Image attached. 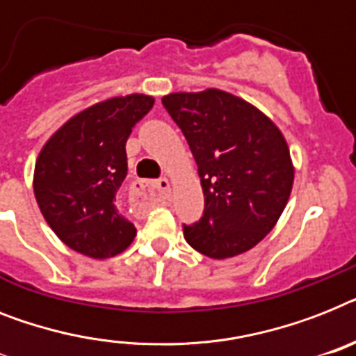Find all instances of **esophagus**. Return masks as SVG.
<instances>
[{
    "mask_svg": "<svg viewBox=\"0 0 356 356\" xmlns=\"http://www.w3.org/2000/svg\"><path fill=\"white\" fill-rule=\"evenodd\" d=\"M170 193V181L161 177L157 181H135L131 184V195L138 204L152 203L155 195L166 199Z\"/></svg>",
    "mask_w": 356,
    "mask_h": 356,
    "instance_id": "1",
    "label": "esophagus"
}]
</instances>
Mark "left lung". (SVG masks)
<instances>
[{"instance_id":"1","label":"left lung","mask_w":356,"mask_h":356,"mask_svg":"<svg viewBox=\"0 0 356 356\" xmlns=\"http://www.w3.org/2000/svg\"><path fill=\"white\" fill-rule=\"evenodd\" d=\"M163 106L186 137L204 193L201 219L183 225L188 245L213 259L256 247L293 190L282 131L259 109L219 89L172 93Z\"/></svg>"}]
</instances>
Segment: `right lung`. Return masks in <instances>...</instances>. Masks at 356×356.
Instances as JSON below:
<instances>
[{"mask_svg":"<svg viewBox=\"0 0 356 356\" xmlns=\"http://www.w3.org/2000/svg\"><path fill=\"white\" fill-rule=\"evenodd\" d=\"M153 102L128 95L95 104L63 124L38 155V207L58 238L83 256L113 258L137 234L118 213L117 193L128 175L126 140Z\"/></svg>","mask_w":356,"mask_h":356,"instance_id":"1","label":"right lung"}]
</instances>
